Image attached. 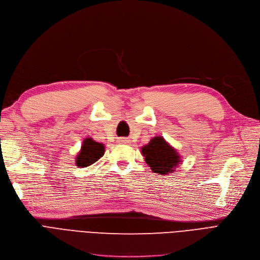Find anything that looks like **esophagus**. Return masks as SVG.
Returning <instances> with one entry per match:
<instances>
[{"mask_svg": "<svg viewBox=\"0 0 260 260\" xmlns=\"http://www.w3.org/2000/svg\"><path fill=\"white\" fill-rule=\"evenodd\" d=\"M118 142H119V143H127L128 140L124 139V138H120V139H118Z\"/></svg>", "mask_w": 260, "mask_h": 260, "instance_id": "esophagus-1", "label": "esophagus"}]
</instances>
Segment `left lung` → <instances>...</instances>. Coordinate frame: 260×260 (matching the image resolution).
<instances>
[{
	"label": "left lung",
	"instance_id": "8db88e82",
	"mask_svg": "<svg viewBox=\"0 0 260 260\" xmlns=\"http://www.w3.org/2000/svg\"><path fill=\"white\" fill-rule=\"evenodd\" d=\"M146 164L154 173L166 175L175 171L181 162V156L162 137H155L141 148Z\"/></svg>",
	"mask_w": 260,
	"mask_h": 260
}]
</instances>
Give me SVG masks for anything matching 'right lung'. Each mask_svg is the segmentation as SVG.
<instances>
[{
  "instance_id": "add662e5",
  "label": "right lung",
  "mask_w": 260,
  "mask_h": 260,
  "mask_svg": "<svg viewBox=\"0 0 260 260\" xmlns=\"http://www.w3.org/2000/svg\"><path fill=\"white\" fill-rule=\"evenodd\" d=\"M105 151L103 143L95 142L92 138H86L75 159V165L79 168H86L99 160Z\"/></svg>"
}]
</instances>
